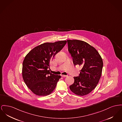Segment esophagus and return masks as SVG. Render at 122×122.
<instances>
[{"label":"esophagus","instance_id":"esophagus-1","mask_svg":"<svg viewBox=\"0 0 122 122\" xmlns=\"http://www.w3.org/2000/svg\"><path fill=\"white\" fill-rule=\"evenodd\" d=\"M61 76L62 77H67V76H66V75H61Z\"/></svg>","mask_w":122,"mask_h":122}]
</instances>
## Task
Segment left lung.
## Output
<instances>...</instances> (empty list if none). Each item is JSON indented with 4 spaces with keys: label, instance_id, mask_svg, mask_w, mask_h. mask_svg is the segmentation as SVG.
Here are the masks:
<instances>
[{
    "label": "left lung",
    "instance_id": "8db88e82",
    "mask_svg": "<svg viewBox=\"0 0 122 122\" xmlns=\"http://www.w3.org/2000/svg\"><path fill=\"white\" fill-rule=\"evenodd\" d=\"M67 42L74 65L82 68L79 76L74 77V82L70 88L76 95H86L99 83L103 65L102 57L94 47L84 41L69 40Z\"/></svg>",
    "mask_w": 122,
    "mask_h": 122
}]
</instances>
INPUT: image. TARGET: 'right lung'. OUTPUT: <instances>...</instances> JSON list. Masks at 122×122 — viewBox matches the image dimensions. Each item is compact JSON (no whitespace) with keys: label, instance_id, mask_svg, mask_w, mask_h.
I'll use <instances>...</instances> for the list:
<instances>
[{"label":"right lung","instance_id":"obj_1","mask_svg":"<svg viewBox=\"0 0 122 122\" xmlns=\"http://www.w3.org/2000/svg\"><path fill=\"white\" fill-rule=\"evenodd\" d=\"M67 43L61 41L43 43L34 48L24 58L22 68L23 81L29 89L38 96L49 95L55 89L60 76L51 73V61Z\"/></svg>","mask_w":122,"mask_h":122}]
</instances>
